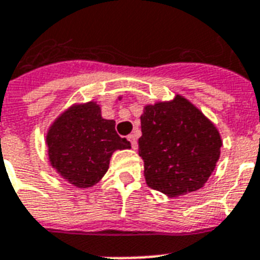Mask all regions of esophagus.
<instances>
[{
    "mask_svg": "<svg viewBox=\"0 0 260 260\" xmlns=\"http://www.w3.org/2000/svg\"><path fill=\"white\" fill-rule=\"evenodd\" d=\"M128 140L131 142L132 148H136V147H138V140H136V136H135V135H129V136H128Z\"/></svg>",
    "mask_w": 260,
    "mask_h": 260,
    "instance_id": "obj_1",
    "label": "esophagus"
}]
</instances>
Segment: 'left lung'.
<instances>
[{"label": "left lung", "instance_id": "left-lung-1", "mask_svg": "<svg viewBox=\"0 0 260 260\" xmlns=\"http://www.w3.org/2000/svg\"><path fill=\"white\" fill-rule=\"evenodd\" d=\"M140 120L139 155L147 185L169 197L201 189L220 156L216 126L181 95L147 105Z\"/></svg>", "mask_w": 260, "mask_h": 260}]
</instances>
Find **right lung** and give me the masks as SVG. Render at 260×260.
<instances>
[{
  "label": "right lung",
  "instance_id": "right-lung-1",
  "mask_svg": "<svg viewBox=\"0 0 260 260\" xmlns=\"http://www.w3.org/2000/svg\"><path fill=\"white\" fill-rule=\"evenodd\" d=\"M114 125V120L101 117V109L94 102L66 110L47 134L51 166L78 187L97 183L109 169L114 151L131 148Z\"/></svg>",
  "mask_w": 260,
  "mask_h": 260
}]
</instances>
